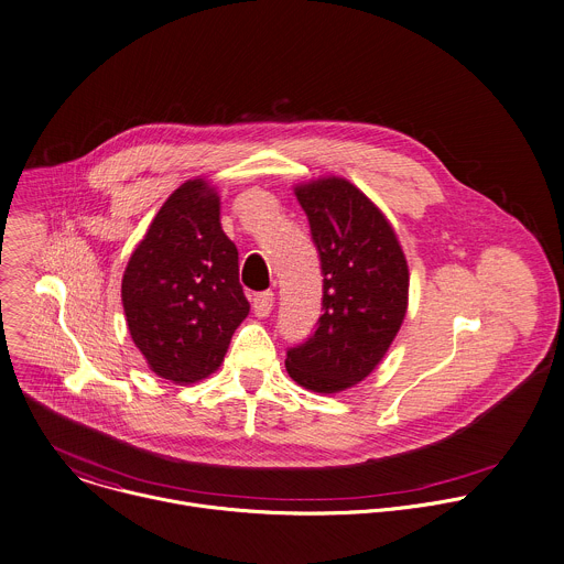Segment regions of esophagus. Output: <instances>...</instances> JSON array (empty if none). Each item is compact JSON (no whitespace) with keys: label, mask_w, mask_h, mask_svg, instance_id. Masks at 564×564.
Wrapping results in <instances>:
<instances>
[{"label":"esophagus","mask_w":564,"mask_h":564,"mask_svg":"<svg viewBox=\"0 0 564 564\" xmlns=\"http://www.w3.org/2000/svg\"><path fill=\"white\" fill-rule=\"evenodd\" d=\"M252 307H254V314L257 316H268L274 307V292H259L254 294V301H252Z\"/></svg>","instance_id":"esophagus-1"}]
</instances>
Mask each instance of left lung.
<instances>
[{
    "mask_svg": "<svg viewBox=\"0 0 564 564\" xmlns=\"http://www.w3.org/2000/svg\"><path fill=\"white\" fill-rule=\"evenodd\" d=\"M324 274V314L288 350V375L314 392L366 379L388 352L409 307V265L381 209L350 181L316 178L294 187Z\"/></svg>",
    "mask_w": 564,
    "mask_h": 564,
    "instance_id": "left-lung-1",
    "label": "left lung"
}]
</instances>
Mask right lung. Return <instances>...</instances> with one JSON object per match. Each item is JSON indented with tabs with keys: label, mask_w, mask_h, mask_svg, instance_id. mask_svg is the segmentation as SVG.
<instances>
[{
	"label": "right lung",
	"mask_w": 564,
	"mask_h": 564,
	"mask_svg": "<svg viewBox=\"0 0 564 564\" xmlns=\"http://www.w3.org/2000/svg\"><path fill=\"white\" fill-rule=\"evenodd\" d=\"M135 348L174 383L209 377L250 314L238 250L220 227V198L205 178L183 183L160 207L122 276Z\"/></svg>",
	"instance_id": "obj_1"
}]
</instances>
